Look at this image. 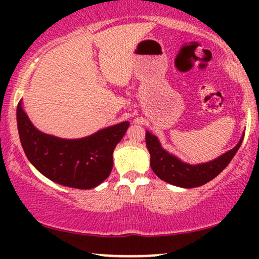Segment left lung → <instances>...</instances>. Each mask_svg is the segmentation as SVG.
<instances>
[{
    "label": "left lung",
    "instance_id": "8db88e82",
    "mask_svg": "<svg viewBox=\"0 0 259 259\" xmlns=\"http://www.w3.org/2000/svg\"><path fill=\"white\" fill-rule=\"evenodd\" d=\"M243 134L236 146L223 153L222 156L217 157L215 159L200 164H190L164 150L158 138L146 130V146L150 152V164L154 174L165 183L184 189L204 185L208 181L214 179L217 175L221 174L234 158L239 147L241 146Z\"/></svg>",
    "mask_w": 259,
    "mask_h": 259
}]
</instances>
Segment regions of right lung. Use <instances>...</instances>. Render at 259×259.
<instances>
[{"label":"right lung","instance_id":"right-lung-1","mask_svg":"<svg viewBox=\"0 0 259 259\" xmlns=\"http://www.w3.org/2000/svg\"><path fill=\"white\" fill-rule=\"evenodd\" d=\"M17 124L22 147L41 174L59 185L89 190L108 178L113 151L125 135L129 121L101 129L81 139H61L37 130L23 109L17 107Z\"/></svg>","mask_w":259,"mask_h":259}]
</instances>
